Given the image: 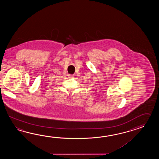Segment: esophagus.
<instances>
[{
  "instance_id": "34e87169",
  "label": "esophagus",
  "mask_w": 159,
  "mask_h": 159,
  "mask_svg": "<svg viewBox=\"0 0 159 159\" xmlns=\"http://www.w3.org/2000/svg\"><path fill=\"white\" fill-rule=\"evenodd\" d=\"M68 77H69V78H73L75 77V75H68Z\"/></svg>"
}]
</instances>
